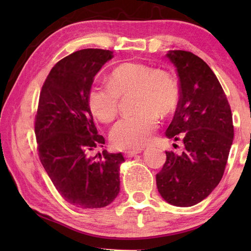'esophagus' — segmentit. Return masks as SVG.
Here are the masks:
<instances>
[{
  "label": "esophagus",
  "instance_id": "34e87169",
  "mask_svg": "<svg viewBox=\"0 0 251 251\" xmlns=\"http://www.w3.org/2000/svg\"><path fill=\"white\" fill-rule=\"evenodd\" d=\"M143 151V149H137V150H128L125 152V156L127 157H132V156H136L137 154H139Z\"/></svg>",
  "mask_w": 251,
  "mask_h": 251
}]
</instances>
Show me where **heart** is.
<instances>
[{
    "label": "heart",
    "instance_id": "1",
    "mask_svg": "<svg viewBox=\"0 0 251 251\" xmlns=\"http://www.w3.org/2000/svg\"><path fill=\"white\" fill-rule=\"evenodd\" d=\"M132 93L134 115L123 117L110 132L112 145L121 150L147 146L158 127V117L172 114L179 103L180 90L172 74L141 62H124L110 73L108 85L93 84L88 105L102 123L115 119L120 97Z\"/></svg>",
    "mask_w": 251,
    "mask_h": 251
}]
</instances>
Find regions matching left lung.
Here are the masks:
<instances>
[{"label": "left lung", "mask_w": 251, "mask_h": 251, "mask_svg": "<svg viewBox=\"0 0 251 251\" xmlns=\"http://www.w3.org/2000/svg\"><path fill=\"white\" fill-rule=\"evenodd\" d=\"M166 56L177 70L180 90L166 136L182 140L184 151L166 152L156 185L169 204L190 207L205 200L222 179L234 137L232 112L204 60L185 50H169Z\"/></svg>", "instance_id": "left-lung-1"}]
</instances>
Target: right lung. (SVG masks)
I'll list each match as a JSON object with an SVG mask.
<instances>
[{"mask_svg":"<svg viewBox=\"0 0 251 251\" xmlns=\"http://www.w3.org/2000/svg\"><path fill=\"white\" fill-rule=\"evenodd\" d=\"M112 58L111 50L86 49L58 61L42 87L35 115L41 163L63 200L82 209L108 206L120 193L124 156L106 150L92 155L105 141L87 100L95 75Z\"/></svg>","mask_w":251,"mask_h":251,"instance_id":"right-lung-1","label":"right lung"}]
</instances>
